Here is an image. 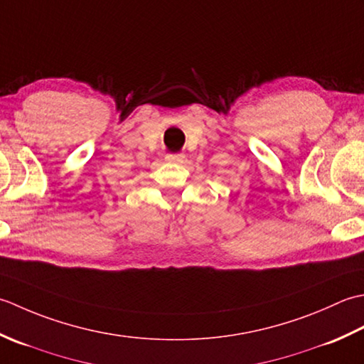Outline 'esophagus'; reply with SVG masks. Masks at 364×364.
I'll return each instance as SVG.
<instances>
[{"label":"esophagus","instance_id":"1","mask_svg":"<svg viewBox=\"0 0 364 364\" xmlns=\"http://www.w3.org/2000/svg\"><path fill=\"white\" fill-rule=\"evenodd\" d=\"M166 161H169V163H181V161H183V155L182 154H168L166 155Z\"/></svg>","mask_w":364,"mask_h":364}]
</instances>
